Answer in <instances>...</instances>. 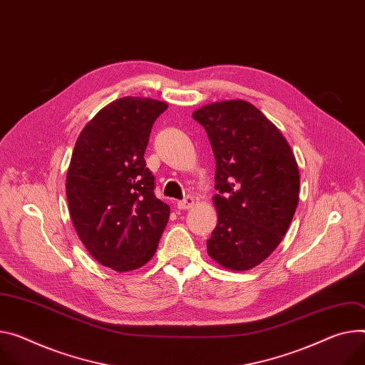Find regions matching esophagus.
<instances>
[{
    "label": "esophagus",
    "mask_w": 365,
    "mask_h": 365,
    "mask_svg": "<svg viewBox=\"0 0 365 365\" xmlns=\"http://www.w3.org/2000/svg\"><path fill=\"white\" fill-rule=\"evenodd\" d=\"M193 202H195L193 197H192V196H187V197H185V200H182V201L178 202V208H179V210H189V208H192Z\"/></svg>",
    "instance_id": "34e87169"
}]
</instances>
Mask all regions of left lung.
<instances>
[{"label":"left lung","mask_w":365,"mask_h":365,"mask_svg":"<svg viewBox=\"0 0 365 365\" xmlns=\"http://www.w3.org/2000/svg\"><path fill=\"white\" fill-rule=\"evenodd\" d=\"M192 118L205 128L215 157L218 222L208 255L227 269L247 271L277 249L294 217L300 189L294 153L245 101L211 103Z\"/></svg>","instance_id":"obj_1"}]
</instances>
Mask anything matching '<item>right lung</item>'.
Returning <instances> with one entry per match:
<instances>
[{
  "label": "right lung",
  "mask_w": 365,
  "mask_h": 365,
  "mask_svg": "<svg viewBox=\"0 0 365 365\" xmlns=\"http://www.w3.org/2000/svg\"><path fill=\"white\" fill-rule=\"evenodd\" d=\"M168 103L122 97L81 130L67 173V200L77 235L90 255L118 272L154 255L170 208L155 197L144 153Z\"/></svg>",
  "instance_id": "right-lung-1"
}]
</instances>
